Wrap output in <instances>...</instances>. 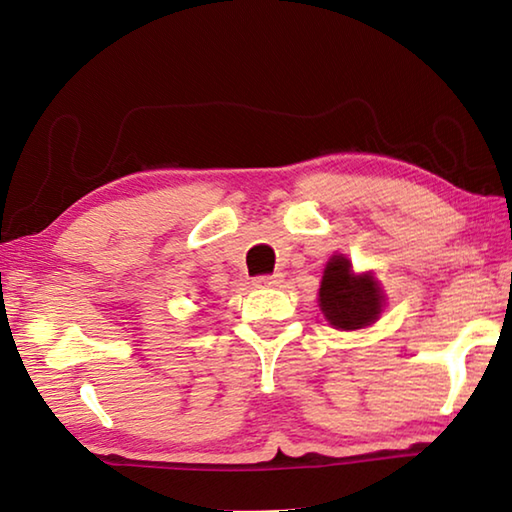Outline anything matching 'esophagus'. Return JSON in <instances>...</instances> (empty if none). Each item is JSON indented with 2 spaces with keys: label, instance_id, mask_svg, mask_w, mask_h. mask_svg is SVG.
<instances>
[{
  "label": "esophagus",
  "instance_id": "1",
  "mask_svg": "<svg viewBox=\"0 0 512 512\" xmlns=\"http://www.w3.org/2000/svg\"><path fill=\"white\" fill-rule=\"evenodd\" d=\"M282 284V273H273V275H259L255 280L257 289H271V287H280Z\"/></svg>",
  "mask_w": 512,
  "mask_h": 512
}]
</instances>
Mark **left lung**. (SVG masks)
<instances>
[{
    "label": "left lung",
    "mask_w": 512,
    "mask_h": 512,
    "mask_svg": "<svg viewBox=\"0 0 512 512\" xmlns=\"http://www.w3.org/2000/svg\"><path fill=\"white\" fill-rule=\"evenodd\" d=\"M318 307L334 329L357 332L377 323L386 307V293L375 273H357L348 257L336 253L325 264L318 289Z\"/></svg>",
    "instance_id": "obj_1"
}]
</instances>
